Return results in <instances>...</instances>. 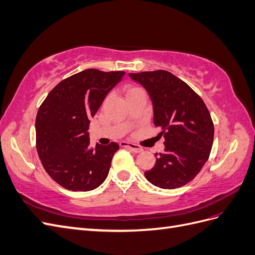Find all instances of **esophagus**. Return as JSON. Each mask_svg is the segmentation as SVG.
<instances>
[{"label":"esophagus","mask_w":255,"mask_h":255,"mask_svg":"<svg viewBox=\"0 0 255 255\" xmlns=\"http://www.w3.org/2000/svg\"><path fill=\"white\" fill-rule=\"evenodd\" d=\"M120 146H127V148H129L130 150L136 152V153H139V152L142 151V148L140 145L135 144V143H130V142H127V141H121Z\"/></svg>","instance_id":"34e87169"}]
</instances>
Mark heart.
<instances>
[{"label": "heart", "instance_id": "obj_1", "mask_svg": "<svg viewBox=\"0 0 255 255\" xmlns=\"http://www.w3.org/2000/svg\"><path fill=\"white\" fill-rule=\"evenodd\" d=\"M138 88H133V87H130V88H128V90H127V95L128 94H129V92H132V91H135V90H137Z\"/></svg>", "mask_w": 255, "mask_h": 255}]
</instances>
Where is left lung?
I'll list each match as a JSON object with an SVG mask.
<instances>
[{
  "label": "left lung",
  "instance_id": "1",
  "mask_svg": "<svg viewBox=\"0 0 255 255\" xmlns=\"http://www.w3.org/2000/svg\"><path fill=\"white\" fill-rule=\"evenodd\" d=\"M152 101L154 126L161 129L165 151L145 179L163 189L186 185L210 156L214 125L203 100L188 85L165 70L129 73Z\"/></svg>",
  "mask_w": 255,
  "mask_h": 255
}]
</instances>
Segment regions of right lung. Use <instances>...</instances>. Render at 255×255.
<instances>
[{"instance_id":"right-lung-1","label":"right lung","mask_w":255,"mask_h":255,"mask_svg":"<svg viewBox=\"0 0 255 255\" xmlns=\"http://www.w3.org/2000/svg\"><path fill=\"white\" fill-rule=\"evenodd\" d=\"M126 74L87 69L54 87L36 117V146L43 168L60 186L89 191L109 175L118 143L90 146L89 123Z\"/></svg>"}]
</instances>
